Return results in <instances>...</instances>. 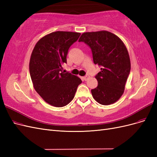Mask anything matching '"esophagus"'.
<instances>
[{"label": "esophagus", "mask_w": 157, "mask_h": 157, "mask_svg": "<svg viewBox=\"0 0 157 157\" xmlns=\"http://www.w3.org/2000/svg\"><path fill=\"white\" fill-rule=\"evenodd\" d=\"M90 78V76L88 75H86V76H84V77H83V79L84 80H85V81H86V80Z\"/></svg>", "instance_id": "1"}]
</instances>
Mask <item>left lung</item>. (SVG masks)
Instances as JSON below:
<instances>
[{
	"instance_id": "left-lung-1",
	"label": "left lung",
	"mask_w": 157,
	"mask_h": 157,
	"mask_svg": "<svg viewBox=\"0 0 157 157\" xmlns=\"http://www.w3.org/2000/svg\"><path fill=\"white\" fill-rule=\"evenodd\" d=\"M78 42L90 47L94 64L101 67L95 76L98 85L91 90L93 98L104 105L116 102L124 93L131 68L124 44L117 35L106 31L84 33Z\"/></svg>"
}]
</instances>
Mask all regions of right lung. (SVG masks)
Instances as JSON below:
<instances>
[{"instance_id": "right-lung-1", "label": "right lung", "mask_w": 157, "mask_h": 157, "mask_svg": "<svg viewBox=\"0 0 157 157\" xmlns=\"http://www.w3.org/2000/svg\"><path fill=\"white\" fill-rule=\"evenodd\" d=\"M80 33L56 31L43 36L33 49L29 73L36 92L51 105L61 107L72 101L82 80L63 72L70 46L78 40Z\"/></svg>"}]
</instances>
